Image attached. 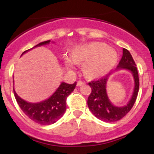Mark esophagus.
<instances>
[{"label":"esophagus","mask_w":154,"mask_h":154,"mask_svg":"<svg viewBox=\"0 0 154 154\" xmlns=\"http://www.w3.org/2000/svg\"><path fill=\"white\" fill-rule=\"evenodd\" d=\"M85 84L84 82H82L80 81V80H79V81H77V86H83V85Z\"/></svg>","instance_id":"1"}]
</instances>
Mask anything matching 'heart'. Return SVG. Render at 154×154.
<instances>
[{
  "label": "heart",
  "instance_id": "b5f03b06",
  "mask_svg": "<svg viewBox=\"0 0 154 154\" xmlns=\"http://www.w3.org/2000/svg\"><path fill=\"white\" fill-rule=\"evenodd\" d=\"M71 58L64 57L66 68L72 69L76 63H83V69L87 76L100 77L109 72L117 63L119 55L113 48L103 42H90L74 47Z\"/></svg>",
  "mask_w": 154,
  "mask_h": 154
}]
</instances>
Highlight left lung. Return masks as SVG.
Instances as JSON below:
<instances>
[{"instance_id":"obj_1","label":"left lung","mask_w":154,"mask_h":154,"mask_svg":"<svg viewBox=\"0 0 154 154\" xmlns=\"http://www.w3.org/2000/svg\"><path fill=\"white\" fill-rule=\"evenodd\" d=\"M120 70L129 71L132 74L134 80V88L131 97L125 106H116L109 98L106 92V84L109 78L113 72L108 74L100 80L91 81L88 83L91 92L88 97V109L93 115L100 120L105 122H115L121 120L130 111L137 97L139 88V74L136 63L130 53L123 48V55L115 71Z\"/></svg>"}]
</instances>
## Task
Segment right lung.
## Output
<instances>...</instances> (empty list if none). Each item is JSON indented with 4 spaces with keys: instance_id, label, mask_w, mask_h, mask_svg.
Returning a JSON list of instances; mask_svg holds the SVG:
<instances>
[{
    "instance_id": "obj_1",
    "label": "right lung",
    "mask_w": 154,
    "mask_h": 154,
    "mask_svg": "<svg viewBox=\"0 0 154 154\" xmlns=\"http://www.w3.org/2000/svg\"><path fill=\"white\" fill-rule=\"evenodd\" d=\"M51 42V40L40 42L33 48L24 51L21 56L33 48L49 45ZM52 43L54 42H52ZM76 84L77 82L73 84L62 82L52 95L38 103L26 101L17 94L14 88L13 91L17 103L27 117L39 125H50L57 122L64 115L66 110V98L74 91Z\"/></svg>"
}]
</instances>
